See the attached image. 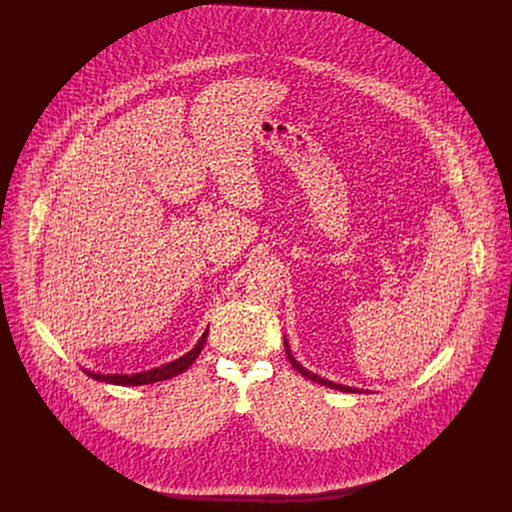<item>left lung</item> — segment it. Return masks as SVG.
<instances>
[{"mask_svg":"<svg viewBox=\"0 0 512 512\" xmlns=\"http://www.w3.org/2000/svg\"><path fill=\"white\" fill-rule=\"evenodd\" d=\"M285 352H287V358H289V362H291V367H294L298 373H302V377H306V379H310V381H314V383H320V385H324V387H330V389H338V391H346V393H362V391H358V389H352V387H344V385H336V383H330V381H326V379H322V377H318V375H314V373H310V371H306L302 364H298L296 362V358L289 354V350H287V344H285Z\"/></svg>","mask_w":512,"mask_h":512,"instance_id":"left-lung-1","label":"left lung"}]
</instances>
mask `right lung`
I'll return each mask as SVG.
<instances>
[{"label": "right lung", "instance_id": "add662e5", "mask_svg": "<svg viewBox=\"0 0 512 512\" xmlns=\"http://www.w3.org/2000/svg\"><path fill=\"white\" fill-rule=\"evenodd\" d=\"M206 336H208V328L202 334V338L198 340V344L188 354H184L182 358H178L170 364H164V367H160V369L148 371V373H139V375H99V373L87 371V375L93 377L95 381H103V383H111V385H123V387H137V385H150V383L166 381V379L178 377L180 373H184L190 367V364L196 360V356L200 354V350L204 348Z\"/></svg>", "mask_w": 512, "mask_h": 512}]
</instances>
